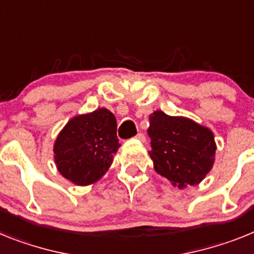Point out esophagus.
Instances as JSON below:
<instances>
[{
    "mask_svg": "<svg viewBox=\"0 0 254 254\" xmlns=\"http://www.w3.org/2000/svg\"><path fill=\"white\" fill-rule=\"evenodd\" d=\"M135 138H136V139H138V140H140V142H145V135H144V134H143V133H138V134H136V135H135Z\"/></svg>",
    "mask_w": 254,
    "mask_h": 254,
    "instance_id": "esophagus-1",
    "label": "esophagus"
}]
</instances>
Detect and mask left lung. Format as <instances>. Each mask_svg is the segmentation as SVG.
Returning a JSON list of instances; mask_svg holds the SVG:
<instances>
[{
  "label": "left lung",
  "instance_id": "8db88e82",
  "mask_svg": "<svg viewBox=\"0 0 254 254\" xmlns=\"http://www.w3.org/2000/svg\"><path fill=\"white\" fill-rule=\"evenodd\" d=\"M148 135L156 173L179 189L199 184L212 169L216 143L208 127L188 118L154 111L149 115Z\"/></svg>",
  "mask_w": 254,
  "mask_h": 254
}]
</instances>
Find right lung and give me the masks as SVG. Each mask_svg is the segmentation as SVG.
Masks as SVG:
<instances>
[{
	"mask_svg": "<svg viewBox=\"0 0 254 254\" xmlns=\"http://www.w3.org/2000/svg\"><path fill=\"white\" fill-rule=\"evenodd\" d=\"M116 130L114 114L103 107L69 120L54 145L59 173L83 187L100 180L120 147Z\"/></svg>",
	"mask_w": 254,
	"mask_h": 254,
	"instance_id": "right-lung-1",
	"label": "right lung"
}]
</instances>
